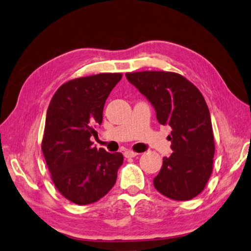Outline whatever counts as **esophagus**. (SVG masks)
<instances>
[{"label": "esophagus", "mask_w": 251, "mask_h": 251, "mask_svg": "<svg viewBox=\"0 0 251 251\" xmlns=\"http://www.w3.org/2000/svg\"><path fill=\"white\" fill-rule=\"evenodd\" d=\"M137 154H139V153L134 152V151H132V150H126L124 152V156L126 158H134V157H136Z\"/></svg>", "instance_id": "obj_1"}]
</instances>
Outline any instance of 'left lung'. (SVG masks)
<instances>
[{
	"instance_id": "1",
	"label": "left lung",
	"mask_w": 251,
	"mask_h": 251,
	"mask_svg": "<svg viewBox=\"0 0 251 251\" xmlns=\"http://www.w3.org/2000/svg\"><path fill=\"white\" fill-rule=\"evenodd\" d=\"M126 78L153 105L159 124L172 127L168 140L173 153L162 159L154 188L173 200L197 197L210 177L215 153L209 109L202 94L176 73H127Z\"/></svg>"
}]
</instances>
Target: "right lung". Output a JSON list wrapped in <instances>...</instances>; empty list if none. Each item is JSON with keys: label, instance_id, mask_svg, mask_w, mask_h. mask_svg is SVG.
Here are the masks:
<instances>
[{"label": "right lung", "instance_id": "add662e5", "mask_svg": "<svg viewBox=\"0 0 251 251\" xmlns=\"http://www.w3.org/2000/svg\"><path fill=\"white\" fill-rule=\"evenodd\" d=\"M122 74H99L69 80L49 104L42 141L48 168L55 188L77 204L100 200L115 185L124 160L91 142L93 126L102 123L105 100Z\"/></svg>", "mask_w": 251, "mask_h": 251}]
</instances>
